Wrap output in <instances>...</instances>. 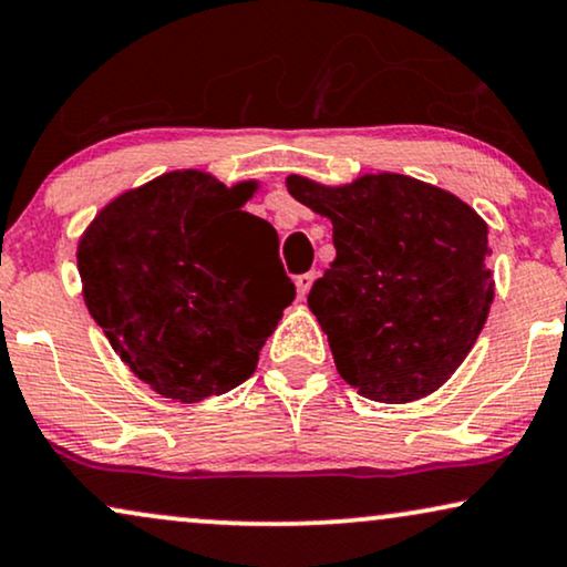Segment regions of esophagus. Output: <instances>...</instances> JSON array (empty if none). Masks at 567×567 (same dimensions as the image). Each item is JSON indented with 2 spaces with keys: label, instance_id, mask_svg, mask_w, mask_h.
<instances>
[{
  "label": "esophagus",
  "instance_id": "obj_1",
  "mask_svg": "<svg viewBox=\"0 0 567 567\" xmlns=\"http://www.w3.org/2000/svg\"><path fill=\"white\" fill-rule=\"evenodd\" d=\"M313 279H316V271H306V275L296 277V288H298V298H300V300H303V298L308 296V290H311Z\"/></svg>",
  "mask_w": 567,
  "mask_h": 567
}]
</instances>
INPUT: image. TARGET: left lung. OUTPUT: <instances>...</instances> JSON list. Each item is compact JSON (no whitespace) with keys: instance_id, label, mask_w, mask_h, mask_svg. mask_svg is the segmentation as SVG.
Listing matches in <instances>:
<instances>
[{"instance_id":"1","label":"left lung","mask_w":567,"mask_h":567,"mask_svg":"<svg viewBox=\"0 0 567 567\" xmlns=\"http://www.w3.org/2000/svg\"><path fill=\"white\" fill-rule=\"evenodd\" d=\"M288 192L334 228L337 259L308 292L342 379L406 404L446 383L495 298L487 223L446 188L402 173L342 186L292 173Z\"/></svg>"}]
</instances>
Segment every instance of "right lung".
Returning a JSON list of instances; mask_svg holds the SVG:
<instances>
[{
  "instance_id": "add662e5",
  "label": "right lung",
  "mask_w": 567,
  "mask_h": 567,
  "mask_svg": "<svg viewBox=\"0 0 567 567\" xmlns=\"http://www.w3.org/2000/svg\"><path fill=\"white\" fill-rule=\"evenodd\" d=\"M256 188L171 171L118 194L82 233L87 311L155 394L194 404L251 379L296 298L277 230L244 213Z\"/></svg>"
}]
</instances>
